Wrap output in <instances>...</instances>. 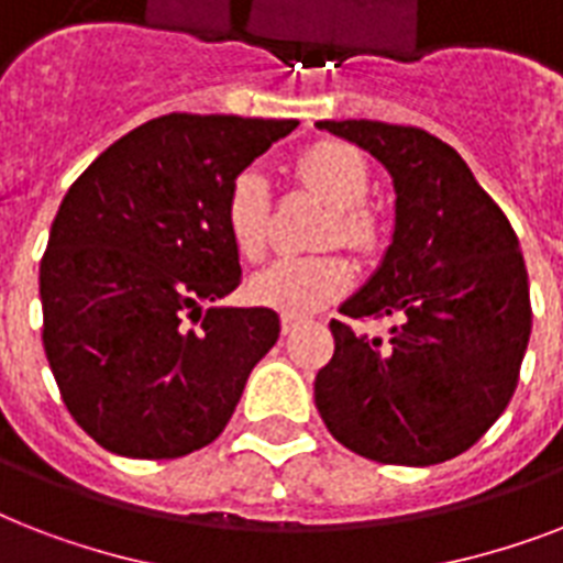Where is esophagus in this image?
<instances>
[{
	"label": "esophagus",
	"mask_w": 563,
	"mask_h": 563,
	"mask_svg": "<svg viewBox=\"0 0 563 563\" xmlns=\"http://www.w3.org/2000/svg\"><path fill=\"white\" fill-rule=\"evenodd\" d=\"M300 324H303V321H300V318H291V316H283V318H280V330H283V335H291V333H295V330H298Z\"/></svg>",
	"instance_id": "obj_1"
}]
</instances>
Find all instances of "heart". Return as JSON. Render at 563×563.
<instances>
[{
    "label": "heart",
    "mask_w": 563,
    "mask_h": 563,
    "mask_svg": "<svg viewBox=\"0 0 563 563\" xmlns=\"http://www.w3.org/2000/svg\"><path fill=\"white\" fill-rule=\"evenodd\" d=\"M298 178L321 198L333 203L321 245H347L356 251H374L379 242V221L365 207L371 192V175L353 145L318 143L300 154ZM268 180L260 169H242L233 178L224 198V228L230 242L247 260L265 251L268 242ZM353 265L342 254L277 256L274 263L247 280V298L256 307L274 309L283 316L303 318L347 295L353 286Z\"/></svg>",
    "instance_id": "obj_1"
}]
</instances>
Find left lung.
<instances>
[{
    "mask_svg": "<svg viewBox=\"0 0 563 563\" xmlns=\"http://www.w3.org/2000/svg\"><path fill=\"white\" fill-rule=\"evenodd\" d=\"M321 131L383 163L391 245L347 318L397 316L391 339L330 321L333 360L316 376L330 435L371 462L429 467L462 455L506 411L532 333L520 242L462 154L420 128L324 119Z\"/></svg>",
    "mask_w": 563,
    "mask_h": 563,
    "instance_id": "8db88e82",
    "label": "left lung"
}]
</instances>
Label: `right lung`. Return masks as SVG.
Here are the masks:
<instances>
[{"label": "right lung", "instance_id": "add662e5", "mask_svg": "<svg viewBox=\"0 0 563 563\" xmlns=\"http://www.w3.org/2000/svg\"><path fill=\"white\" fill-rule=\"evenodd\" d=\"M295 128L169 113L64 195L40 263L43 347L75 423L110 453L180 459L216 441L277 342L274 309L201 303L242 280L230 184Z\"/></svg>", "mask_w": 563, "mask_h": 563}]
</instances>
